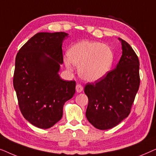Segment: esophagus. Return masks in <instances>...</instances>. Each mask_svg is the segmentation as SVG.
<instances>
[{"mask_svg":"<svg viewBox=\"0 0 156 156\" xmlns=\"http://www.w3.org/2000/svg\"><path fill=\"white\" fill-rule=\"evenodd\" d=\"M83 91V87L81 84H76V91L77 93H80Z\"/></svg>","mask_w":156,"mask_h":156,"instance_id":"34e87169","label":"esophagus"}]
</instances>
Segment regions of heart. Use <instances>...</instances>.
Returning a JSON list of instances; mask_svg holds the SVG:
<instances>
[{
    "label": "heart",
    "instance_id": "obj_1",
    "mask_svg": "<svg viewBox=\"0 0 156 156\" xmlns=\"http://www.w3.org/2000/svg\"><path fill=\"white\" fill-rule=\"evenodd\" d=\"M64 63L69 71L78 67L80 77L89 82L103 79L112 69L114 53L110 47L94 41H81L72 45Z\"/></svg>",
    "mask_w": 156,
    "mask_h": 156
}]
</instances>
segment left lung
Returning a JSON list of instances; mask_svg holds the SVG:
<instances>
[{
    "label": "left lung",
    "mask_w": 156,
    "mask_h": 156,
    "mask_svg": "<svg viewBox=\"0 0 156 156\" xmlns=\"http://www.w3.org/2000/svg\"><path fill=\"white\" fill-rule=\"evenodd\" d=\"M119 40L122 55L116 67L105 77L84 87L89 100L87 119L100 130L112 129L128 117L139 89L138 56L128 42Z\"/></svg>",
    "instance_id": "1"
}]
</instances>
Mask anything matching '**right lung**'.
<instances>
[{
  "label": "right lung",
  "instance_id": "1",
  "mask_svg": "<svg viewBox=\"0 0 156 156\" xmlns=\"http://www.w3.org/2000/svg\"><path fill=\"white\" fill-rule=\"evenodd\" d=\"M68 34L39 33L18 51L13 87L24 118L40 129H49L60 120L64 104L75 93V81L59 75L63 63V40Z\"/></svg>",
  "mask_w": 156,
  "mask_h": 156
}]
</instances>
